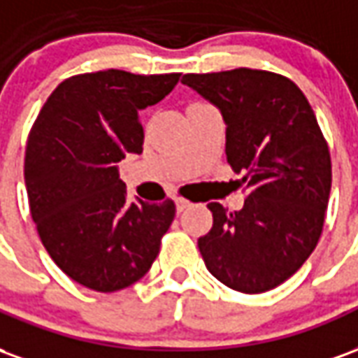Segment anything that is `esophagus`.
I'll list each match as a JSON object with an SVG mask.
<instances>
[{
	"mask_svg": "<svg viewBox=\"0 0 358 358\" xmlns=\"http://www.w3.org/2000/svg\"><path fill=\"white\" fill-rule=\"evenodd\" d=\"M187 207H192V201H187L184 197H176V209H178V213H182Z\"/></svg>",
	"mask_w": 358,
	"mask_h": 358,
	"instance_id": "esophagus-1",
	"label": "esophagus"
}]
</instances>
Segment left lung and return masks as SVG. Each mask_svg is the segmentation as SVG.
Here are the masks:
<instances>
[{"instance_id": "8db88e82", "label": "left lung", "mask_w": 358, "mask_h": 358, "mask_svg": "<svg viewBox=\"0 0 358 358\" xmlns=\"http://www.w3.org/2000/svg\"><path fill=\"white\" fill-rule=\"evenodd\" d=\"M226 122V159L243 174L245 203H209L213 228L197 240L205 266L241 293L284 284L315 251L331 187V159L315 110L289 78L259 69L186 74Z\"/></svg>"}]
</instances>
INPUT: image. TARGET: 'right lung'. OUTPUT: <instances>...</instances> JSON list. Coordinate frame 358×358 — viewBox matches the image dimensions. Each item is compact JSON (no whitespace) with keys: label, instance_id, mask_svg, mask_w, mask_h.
I'll use <instances>...</instances> for the list:
<instances>
[{"label":"right lung","instance_id":"obj_1","mask_svg":"<svg viewBox=\"0 0 358 358\" xmlns=\"http://www.w3.org/2000/svg\"><path fill=\"white\" fill-rule=\"evenodd\" d=\"M178 80L180 73L118 69L76 74L53 90L30 128L24 182L38 236L53 263L94 292L145 276L174 220L172 199L126 203L117 163L141 153L138 113Z\"/></svg>","mask_w":358,"mask_h":358}]
</instances>
